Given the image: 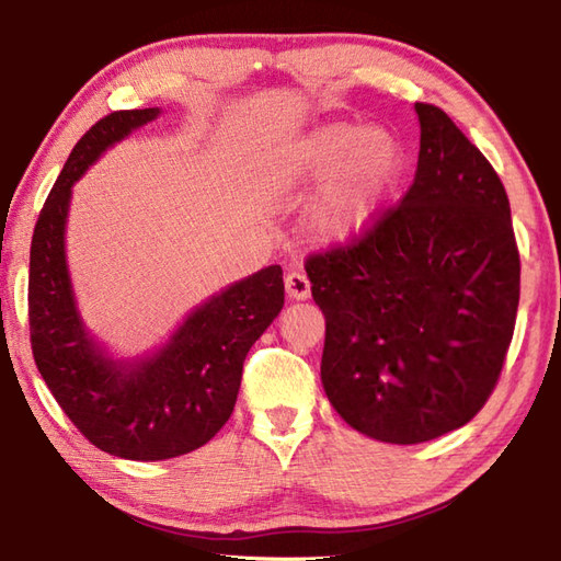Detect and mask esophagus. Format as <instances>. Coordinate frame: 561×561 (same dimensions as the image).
<instances>
[{"mask_svg":"<svg viewBox=\"0 0 561 561\" xmlns=\"http://www.w3.org/2000/svg\"><path fill=\"white\" fill-rule=\"evenodd\" d=\"M284 287H287V294L291 299H307L311 294L309 277L304 272H289L287 277H284Z\"/></svg>","mask_w":561,"mask_h":561,"instance_id":"esophagus-1","label":"esophagus"}]
</instances>
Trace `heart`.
<instances>
[{"label": "heart", "mask_w": 561, "mask_h": 561, "mask_svg": "<svg viewBox=\"0 0 561 561\" xmlns=\"http://www.w3.org/2000/svg\"><path fill=\"white\" fill-rule=\"evenodd\" d=\"M331 172L309 213L321 240L341 242L364 230L403 173V148L393 133L329 123L291 146L270 168L274 185H299Z\"/></svg>", "instance_id": "obj_1"}]
</instances>
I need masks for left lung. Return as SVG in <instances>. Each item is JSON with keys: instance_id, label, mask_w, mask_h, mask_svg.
I'll return each mask as SVG.
<instances>
[{"instance_id": "1", "label": "left lung", "mask_w": 561, "mask_h": 561, "mask_svg": "<svg viewBox=\"0 0 561 561\" xmlns=\"http://www.w3.org/2000/svg\"><path fill=\"white\" fill-rule=\"evenodd\" d=\"M413 185L344 244L309 254L327 319L321 383L368 438L413 445L488 403L519 304V250L495 168L453 118L415 103Z\"/></svg>"}]
</instances>
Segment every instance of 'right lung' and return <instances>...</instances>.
I'll use <instances>...</instances> for the list:
<instances>
[{"instance_id":"obj_1","label":"right lung","mask_w":561,"mask_h":561,"mask_svg":"<svg viewBox=\"0 0 561 561\" xmlns=\"http://www.w3.org/2000/svg\"><path fill=\"white\" fill-rule=\"evenodd\" d=\"M158 108L113 111L73 146L39 213L30 257L32 354L56 403L83 438L126 460H168L201 448L234 411L242 364L284 307L272 264L195 309L163 351L140 364L108 360L73 307L64 254L71 185L103 150Z\"/></svg>"}]
</instances>
